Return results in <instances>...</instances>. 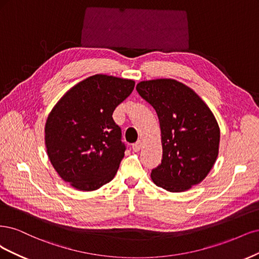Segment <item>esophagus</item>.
Segmentation results:
<instances>
[{
  "label": "esophagus",
  "mask_w": 259,
  "mask_h": 259,
  "mask_svg": "<svg viewBox=\"0 0 259 259\" xmlns=\"http://www.w3.org/2000/svg\"><path fill=\"white\" fill-rule=\"evenodd\" d=\"M141 148H142V142H141V141H137L136 143L132 144V149H133V151H135V152H139Z\"/></svg>",
  "instance_id": "1"
}]
</instances>
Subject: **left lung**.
Masks as SVG:
<instances>
[{"instance_id": "1", "label": "left lung", "mask_w": 259, "mask_h": 259, "mask_svg": "<svg viewBox=\"0 0 259 259\" xmlns=\"http://www.w3.org/2000/svg\"><path fill=\"white\" fill-rule=\"evenodd\" d=\"M137 91L157 112L162 159L151 177L171 193L203 181L219 155L220 127L210 108L193 89L174 79L141 81Z\"/></svg>"}]
</instances>
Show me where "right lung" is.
Returning <instances> with one entry per match:
<instances>
[{"instance_id":"right-lung-1","label":"right lung","mask_w":259,"mask_h":259,"mask_svg":"<svg viewBox=\"0 0 259 259\" xmlns=\"http://www.w3.org/2000/svg\"><path fill=\"white\" fill-rule=\"evenodd\" d=\"M133 88L131 79L97 74L71 88L48 115V157L73 187L96 190L114 179L126 144L112 115Z\"/></svg>"}]
</instances>
